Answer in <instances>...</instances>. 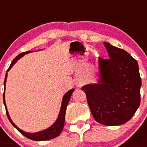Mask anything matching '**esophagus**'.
Masks as SVG:
<instances>
[{"label":"esophagus","instance_id":"1","mask_svg":"<svg viewBox=\"0 0 147 147\" xmlns=\"http://www.w3.org/2000/svg\"><path fill=\"white\" fill-rule=\"evenodd\" d=\"M76 85H77V87H81L82 85V82H78V83H76Z\"/></svg>","mask_w":147,"mask_h":147}]
</instances>
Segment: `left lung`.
I'll list each match as a JSON object with an SVG mask.
<instances>
[{
	"mask_svg": "<svg viewBox=\"0 0 147 147\" xmlns=\"http://www.w3.org/2000/svg\"><path fill=\"white\" fill-rule=\"evenodd\" d=\"M109 59L99 58L97 83L83 86L94 119L107 126L125 124L140 103L141 78L135 59L122 49L103 42Z\"/></svg>",
	"mask_w": 147,
	"mask_h": 147,
	"instance_id": "1",
	"label": "left lung"
}]
</instances>
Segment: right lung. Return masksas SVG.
Listing matches in <instances>:
<instances>
[{
  "label": "right lung",
  "mask_w": 147,
  "mask_h": 147,
  "mask_svg": "<svg viewBox=\"0 0 147 147\" xmlns=\"http://www.w3.org/2000/svg\"><path fill=\"white\" fill-rule=\"evenodd\" d=\"M32 52V51H27L26 53H20V55H18L17 57H16L15 59L13 60V62L11 63L10 65H9V69L7 71V73H6L5 76V79H4V92H3V104L5 106L6 108V113H7V118L9 119V121H10V123L13 125L14 127H16V129L22 134V135H24L25 137H26L28 139H31L32 140H34V141H43V140H47L53 139V138H57V136H59L60 134V133L62 132L63 129V127H64V123H65V110H66V107H67V105L69 102L70 97H71V94L73 93V91L75 90V89H71L68 91L66 94H65V95L63 96V100H62V104L61 107H60V110H59V115L57 117V120L55 121L53 125H51V127H49L48 128H47L45 130H43V131H40L36 132V133H28V132H26L21 130L20 128L16 126L15 124L13 122L12 119H10L9 117V113H8L7 108V106H6L5 102V85H6V82H7V71H9L10 69H11L13 65L15 64L16 62L18 61V59H20L21 57H22L25 54H27V53H29Z\"/></svg>",
  "instance_id": "add662e5"
}]
</instances>
